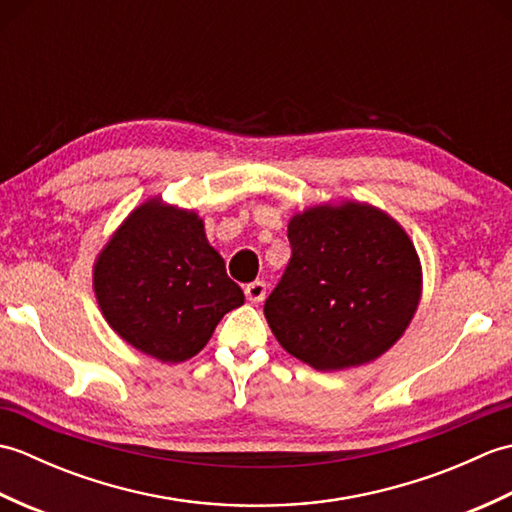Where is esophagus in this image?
Returning a JSON list of instances; mask_svg holds the SVG:
<instances>
[{
  "label": "esophagus",
  "instance_id": "1",
  "mask_svg": "<svg viewBox=\"0 0 512 512\" xmlns=\"http://www.w3.org/2000/svg\"><path fill=\"white\" fill-rule=\"evenodd\" d=\"M266 290H268L266 281H250V284H246V288H244V295L248 301L259 303L266 299Z\"/></svg>",
  "mask_w": 512,
  "mask_h": 512
}]
</instances>
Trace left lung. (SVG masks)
<instances>
[{
    "mask_svg": "<svg viewBox=\"0 0 512 512\" xmlns=\"http://www.w3.org/2000/svg\"><path fill=\"white\" fill-rule=\"evenodd\" d=\"M290 262L264 306L281 347L314 369L374 361L418 308L420 262L372 206H314L288 224Z\"/></svg>",
    "mask_w": 512,
    "mask_h": 512,
    "instance_id": "1",
    "label": "left lung"
}]
</instances>
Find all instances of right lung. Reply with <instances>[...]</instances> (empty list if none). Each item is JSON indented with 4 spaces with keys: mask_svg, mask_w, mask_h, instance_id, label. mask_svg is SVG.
Instances as JSON below:
<instances>
[{
    "mask_svg": "<svg viewBox=\"0 0 512 512\" xmlns=\"http://www.w3.org/2000/svg\"><path fill=\"white\" fill-rule=\"evenodd\" d=\"M103 317L162 363L198 354L244 292L206 242L195 213L151 200L127 217L94 266Z\"/></svg>",
    "mask_w": 512,
    "mask_h": 512,
    "instance_id": "right-lung-1",
    "label": "right lung"
}]
</instances>
